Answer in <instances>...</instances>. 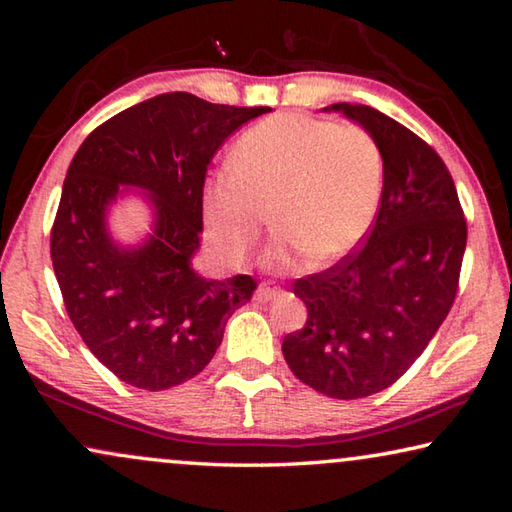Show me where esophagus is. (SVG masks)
Masks as SVG:
<instances>
[{
	"label": "esophagus",
	"instance_id": "1",
	"mask_svg": "<svg viewBox=\"0 0 512 512\" xmlns=\"http://www.w3.org/2000/svg\"><path fill=\"white\" fill-rule=\"evenodd\" d=\"M284 296V289L277 287L273 282H262L259 284V289L255 291V300L257 302H268V300H277Z\"/></svg>",
	"mask_w": 512,
	"mask_h": 512
}]
</instances>
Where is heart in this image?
I'll use <instances>...</instances> for the list:
<instances>
[{
  "label": "heart",
  "instance_id": "heart-1",
  "mask_svg": "<svg viewBox=\"0 0 512 512\" xmlns=\"http://www.w3.org/2000/svg\"><path fill=\"white\" fill-rule=\"evenodd\" d=\"M230 162L201 196L207 237L228 262L259 244L271 212L280 232L271 266L339 262L368 235L384 192V153L368 128L302 112L248 128Z\"/></svg>",
  "mask_w": 512,
  "mask_h": 512
}]
</instances>
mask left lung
<instances>
[{
	"instance_id": "1",
	"label": "left lung",
	"mask_w": 512,
	"mask_h": 512,
	"mask_svg": "<svg viewBox=\"0 0 512 512\" xmlns=\"http://www.w3.org/2000/svg\"><path fill=\"white\" fill-rule=\"evenodd\" d=\"M375 135L384 192L361 246L293 293L307 323L282 352L302 384L334 400H359L395 384L452 309L467 221L443 158L400 121L363 103H332Z\"/></svg>"
}]
</instances>
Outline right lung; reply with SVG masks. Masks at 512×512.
Here are the masks:
<instances>
[{
  "instance_id": "obj_1",
  "label": "right lung",
  "mask_w": 512,
  "mask_h": 512,
  "mask_svg": "<svg viewBox=\"0 0 512 512\" xmlns=\"http://www.w3.org/2000/svg\"><path fill=\"white\" fill-rule=\"evenodd\" d=\"M268 110L158 94L94 128L69 164L51 262L76 332L126 384L167 391L196 377L228 318L253 298L250 275L205 280L189 262L201 244L207 164L225 137ZM119 184L146 188L156 205V232L137 251L117 249L105 232Z\"/></svg>"
}]
</instances>
